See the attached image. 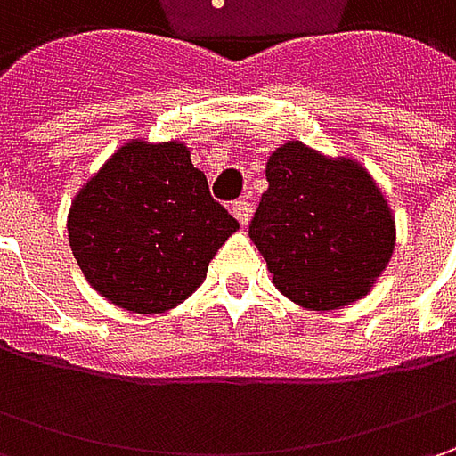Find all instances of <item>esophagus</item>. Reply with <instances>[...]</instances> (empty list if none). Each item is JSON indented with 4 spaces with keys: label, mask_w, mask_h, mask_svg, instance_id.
I'll return each instance as SVG.
<instances>
[{
    "label": "esophagus",
    "mask_w": 456,
    "mask_h": 456,
    "mask_svg": "<svg viewBox=\"0 0 456 456\" xmlns=\"http://www.w3.org/2000/svg\"><path fill=\"white\" fill-rule=\"evenodd\" d=\"M231 213H233V218L246 228L248 225V220H251V213H254V208H251V202L248 200H238L233 202V208H231Z\"/></svg>",
    "instance_id": "34e87169"
}]
</instances>
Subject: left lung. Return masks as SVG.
Masks as SVG:
<instances>
[{"instance_id":"left-lung-1","label":"left lung","mask_w":456,"mask_h":456,"mask_svg":"<svg viewBox=\"0 0 456 456\" xmlns=\"http://www.w3.org/2000/svg\"><path fill=\"white\" fill-rule=\"evenodd\" d=\"M248 236L273 287L294 305L330 312L373 289L395 248V218L373 175L353 157L287 142L266 162Z\"/></svg>"}]
</instances>
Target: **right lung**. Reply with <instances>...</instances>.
<instances>
[{
	"label": "right lung",
	"instance_id": "add662e5",
	"mask_svg": "<svg viewBox=\"0 0 456 456\" xmlns=\"http://www.w3.org/2000/svg\"><path fill=\"white\" fill-rule=\"evenodd\" d=\"M238 231L184 142L134 136L70 202L68 240L91 289L136 314L183 305Z\"/></svg>",
	"mask_w": 456,
	"mask_h": 456
}]
</instances>
